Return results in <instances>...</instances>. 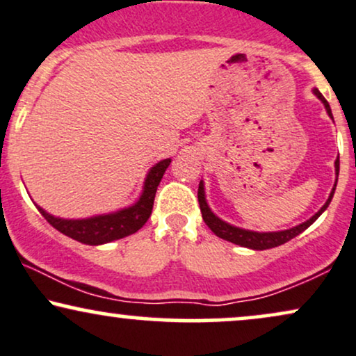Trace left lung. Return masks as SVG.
Listing matches in <instances>:
<instances>
[{
	"label": "left lung",
	"mask_w": 356,
	"mask_h": 356,
	"mask_svg": "<svg viewBox=\"0 0 356 356\" xmlns=\"http://www.w3.org/2000/svg\"><path fill=\"white\" fill-rule=\"evenodd\" d=\"M314 92H315V96L318 97V99L325 104V109H327V113H328L330 118H333L332 109H330V104L327 102V99H325V97H323V94L320 92L318 89H314ZM335 170H337V181H338V170H340V159L335 161ZM335 187H337V184H335ZM335 187H333L332 194H330L328 200H327V202H325L323 207L320 209V211L316 212L310 220L303 222V224L293 227V229L282 230V232H252V230L238 229V227H234V225L227 224V222H224V220H220L219 217L213 216L211 209H209L207 202H205L204 184L202 182L199 184V192H197V197H199V205H200V212H202V219H204L205 224L209 225V229H211L212 232L217 235V237L224 238V241H229V242H232V243H237V245H241V247L254 248V250H265V248H273V247L282 245V243L292 241L293 237H297L298 234H302L303 230L308 229V227L314 224V222L318 219L320 216H322L325 209L328 207L330 202H332V197H333V194H335Z\"/></svg>",
	"instance_id": "left-lung-1"
}]
</instances>
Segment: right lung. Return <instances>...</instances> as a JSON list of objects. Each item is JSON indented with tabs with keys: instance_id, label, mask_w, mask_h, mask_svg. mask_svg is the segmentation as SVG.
<instances>
[{
	"instance_id": "right-lung-1",
	"label": "right lung",
	"mask_w": 356,
	"mask_h": 356,
	"mask_svg": "<svg viewBox=\"0 0 356 356\" xmlns=\"http://www.w3.org/2000/svg\"><path fill=\"white\" fill-rule=\"evenodd\" d=\"M169 164L170 159L157 162L149 170L147 177H145L144 192L140 195V199L132 207L122 209L119 212L108 213V216L91 217V219L83 220H67L49 216L41 207H38V211L41 212V216L56 230H59L61 234L67 235V237L74 238V241L81 243H86V245H101V243L118 241V238L127 237V235L137 232L147 222L149 217H151L157 186H159L162 175H164Z\"/></svg>"
}]
</instances>
